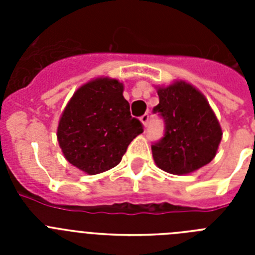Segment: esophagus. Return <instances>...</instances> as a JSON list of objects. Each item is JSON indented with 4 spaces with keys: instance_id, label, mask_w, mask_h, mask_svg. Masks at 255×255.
I'll list each match as a JSON object with an SVG mask.
<instances>
[{
    "instance_id": "obj_1",
    "label": "esophagus",
    "mask_w": 255,
    "mask_h": 255,
    "mask_svg": "<svg viewBox=\"0 0 255 255\" xmlns=\"http://www.w3.org/2000/svg\"><path fill=\"white\" fill-rule=\"evenodd\" d=\"M148 121H149V116H148V114L143 115V116L140 117V123L143 124V126H144V128H145V126H147Z\"/></svg>"
}]
</instances>
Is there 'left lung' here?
<instances>
[{
  "instance_id": "obj_1",
  "label": "left lung",
  "mask_w": 255,
  "mask_h": 255,
  "mask_svg": "<svg viewBox=\"0 0 255 255\" xmlns=\"http://www.w3.org/2000/svg\"><path fill=\"white\" fill-rule=\"evenodd\" d=\"M159 103L154 107L166 124L161 141L152 145L153 159L161 170L188 175L216 157L222 129L204 94L185 80L155 87Z\"/></svg>"
}]
</instances>
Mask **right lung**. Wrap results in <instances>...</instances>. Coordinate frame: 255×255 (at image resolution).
Returning a JSON list of instances; mask_svg holds the SVG:
<instances>
[{"label": "right lung", "mask_w": 255, "mask_h": 255, "mask_svg": "<svg viewBox=\"0 0 255 255\" xmlns=\"http://www.w3.org/2000/svg\"><path fill=\"white\" fill-rule=\"evenodd\" d=\"M123 93L124 84L117 79H92L76 89L61 114L57 126L61 150L87 175L117 166L132 139L143 132Z\"/></svg>", "instance_id": "right-lung-1"}]
</instances>
